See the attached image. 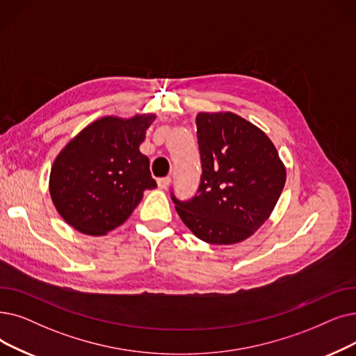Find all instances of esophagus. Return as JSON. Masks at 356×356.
Instances as JSON below:
<instances>
[{"mask_svg": "<svg viewBox=\"0 0 356 356\" xmlns=\"http://www.w3.org/2000/svg\"><path fill=\"white\" fill-rule=\"evenodd\" d=\"M170 181H172V179H170L168 176H167V177H160V179H157V184H159L160 189H167Z\"/></svg>", "mask_w": 356, "mask_h": 356, "instance_id": "obj_1", "label": "esophagus"}]
</instances>
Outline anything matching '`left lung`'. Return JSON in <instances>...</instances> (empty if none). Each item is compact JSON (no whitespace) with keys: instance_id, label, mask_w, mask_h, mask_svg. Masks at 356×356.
I'll return each mask as SVG.
<instances>
[{"instance_id":"left-lung-1","label":"left lung","mask_w":356,"mask_h":356,"mask_svg":"<svg viewBox=\"0 0 356 356\" xmlns=\"http://www.w3.org/2000/svg\"><path fill=\"white\" fill-rule=\"evenodd\" d=\"M202 176L196 195L172 200L181 221L209 244H236L264 224L285 186L286 172L268 135L236 113H199Z\"/></svg>"}]
</instances>
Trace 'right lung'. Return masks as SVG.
Listing matches in <instances>:
<instances>
[{
	"label": "right lung",
	"mask_w": 356,
	"mask_h": 356,
	"mask_svg": "<svg viewBox=\"0 0 356 356\" xmlns=\"http://www.w3.org/2000/svg\"><path fill=\"white\" fill-rule=\"evenodd\" d=\"M154 115L106 116L90 123L54 161L49 192L59 215L80 233L104 236L125 222L157 186L140 151Z\"/></svg>",
	"instance_id": "obj_1"
}]
</instances>
